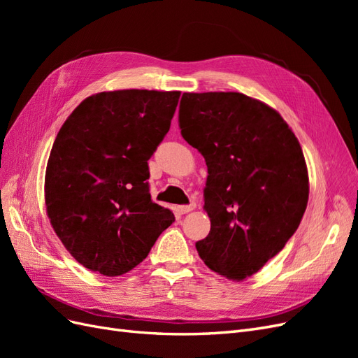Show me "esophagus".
<instances>
[{"mask_svg": "<svg viewBox=\"0 0 358 358\" xmlns=\"http://www.w3.org/2000/svg\"><path fill=\"white\" fill-rule=\"evenodd\" d=\"M194 208H196V203H189V204H183V206H179L178 210L180 213H188L191 210H194Z\"/></svg>", "mask_w": 358, "mask_h": 358, "instance_id": "34e87169", "label": "esophagus"}]
</instances>
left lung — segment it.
<instances>
[{
    "label": "left lung",
    "mask_w": 358,
    "mask_h": 358,
    "mask_svg": "<svg viewBox=\"0 0 358 358\" xmlns=\"http://www.w3.org/2000/svg\"><path fill=\"white\" fill-rule=\"evenodd\" d=\"M179 127L209 173L210 231L197 252L213 272L243 280L299 229L309 197L301 146L275 109L241 92H185Z\"/></svg>",
    "instance_id": "1"
}]
</instances>
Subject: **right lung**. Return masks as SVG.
Segmentation results:
<instances>
[{"mask_svg": "<svg viewBox=\"0 0 358 358\" xmlns=\"http://www.w3.org/2000/svg\"><path fill=\"white\" fill-rule=\"evenodd\" d=\"M179 91L121 90L85 99L61 127L45 178L50 224L92 272L119 276L175 221L150 200L148 159L169 133Z\"/></svg>", "mask_w": 358, "mask_h": 358, "instance_id": "right-lung-1", "label": "right lung"}]
</instances>
